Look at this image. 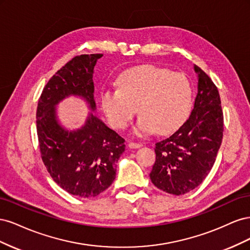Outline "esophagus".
Listing matches in <instances>:
<instances>
[{"label":"esophagus","mask_w":250,"mask_h":250,"mask_svg":"<svg viewBox=\"0 0 250 250\" xmlns=\"http://www.w3.org/2000/svg\"><path fill=\"white\" fill-rule=\"evenodd\" d=\"M128 146H129L130 148H140L142 145L140 143H134V142H130L129 144H128Z\"/></svg>","instance_id":"esophagus-1"}]
</instances>
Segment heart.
<instances>
[{
    "instance_id": "obj_1",
    "label": "heart",
    "mask_w": 250,
    "mask_h": 250,
    "mask_svg": "<svg viewBox=\"0 0 250 250\" xmlns=\"http://www.w3.org/2000/svg\"><path fill=\"white\" fill-rule=\"evenodd\" d=\"M117 83V88L104 89L101 95L102 109L117 129H124L139 109L135 133H170L184 124L191 111L194 90L185 74L141 65L123 72Z\"/></svg>"
}]
</instances>
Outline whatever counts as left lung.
Masks as SVG:
<instances>
[{
    "label": "left lung",
    "instance_id": "obj_1",
    "mask_svg": "<svg viewBox=\"0 0 250 250\" xmlns=\"http://www.w3.org/2000/svg\"><path fill=\"white\" fill-rule=\"evenodd\" d=\"M198 93L194 109L171 137L155 144V163L150 173L162 191L184 195L193 191L208 175L221 146L223 111L218 88L199 66Z\"/></svg>",
    "mask_w": 250,
    "mask_h": 250
}]
</instances>
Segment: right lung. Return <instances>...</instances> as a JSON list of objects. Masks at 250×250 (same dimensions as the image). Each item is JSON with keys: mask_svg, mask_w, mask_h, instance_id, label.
<instances>
[{"mask_svg": "<svg viewBox=\"0 0 250 250\" xmlns=\"http://www.w3.org/2000/svg\"><path fill=\"white\" fill-rule=\"evenodd\" d=\"M103 54L75 56L58 70L40 97L36 130L42 160L53 180L69 194L89 198L104 192L116 178L125 140L90 113L85 125L69 132L56 120L55 105L80 96L95 110L94 67Z\"/></svg>", "mask_w": 250, "mask_h": 250, "instance_id": "obj_1", "label": "right lung"}]
</instances>
